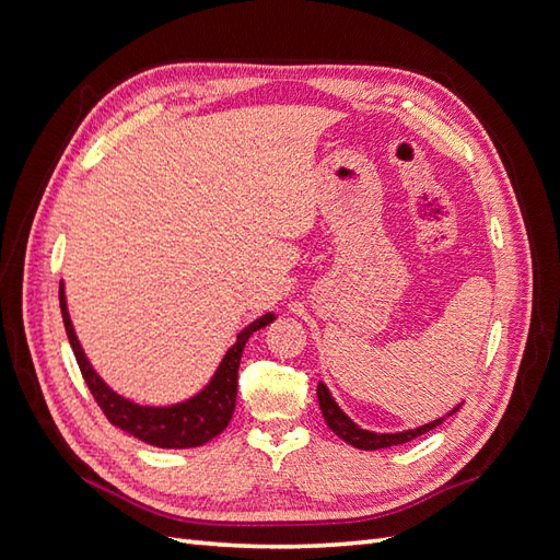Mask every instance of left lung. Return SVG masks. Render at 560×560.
Here are the masks:
<instances>
[{"mask_svg":"<svg viewBox=\"0 0 560 560\" xmlns=\"http://www.w3.org/2000/svg\"><path fill=\"white\" fill-rule=\"evenodd\" d=\"M317 401H319V409H322V416H325L327 425L331 428L334 434H338L343 439V442H348L350 446L360 448V451H378V448H387V446H399V444H406L411 442V439L425 434L430 430H434L436 425H442V422L453 416L457 409H460V404L455 406V409L451 413H446V418H436L432 422H428V425H420L416 430H404V432H369V430H362L358 422H352L343 411L341 406H338L329 393V387L325 383H317Z\"/></svg>","mask_w":560,"mask_h":560,"instance_id":"obj_1","label":"left lung"}]
</instances>
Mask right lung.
I'll return each mask as SVG.
<instances>
[{
    "label": "right lung",
    "mask_w": 560,
    "mask_h": 560,
    "mask_svg": "<svg viewBox=\"0 0 560 560\" xmlns=\"http://www.w3.org/2000/svg\"><path fill=\"white\" fill-rule=\"evenodd\" d=\"M60 311L67 338H70L77 364L81 369V376L86 381L91 395L95 397L107 420L112 425L132 434L135 439H140V442L159 448H196L208 444L210 439L226 430L235 409V395H238V366L243 358V348L254 331H259L261 327L270 325V322L276 319L273 313H266L249 322V325L238 334V338H235V343L226 350L224 360L219 362L210 383L202 387L198 395L171 406H142L114 393V389L97 376V371L89 362L86 352H83L77 338L70 311H67L62 282Z\"/></svg>",
    "instance_id": "1"
}]
</instances>
